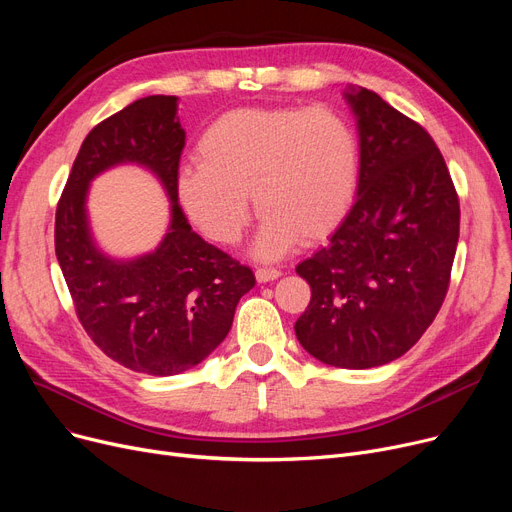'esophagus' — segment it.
I'll use <instances>...</instances> for the list:
<instances>
[{"label":"esophagus","mask_w":512,"mask_h":512,"mask_svg":"<svg viewBox=\"0 0 512 512\" xmlns=\"http://www.w3.org/2000/svg\"><path fill=\"white\" fill-rule=\"evenodd\" d=\"M255 276H257V282H272V280L280 278L282 272L276 270V267H259Z\"/></svg>","instance_id":"1"}]
</instances>
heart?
Returning <instances> with one entry per match:
<instances>
[{
    "mask_svg": "<svg viewBox=\"0 0 512 512\" xmlns=\"http://www.w3.org/2000/svg\"><path fill=\"white\" fill-rule=\"evenodd\" d=\"M199 166L182 170L178 197L218 245L245 234L253 197L263 215L255 255L278 259L332 234L353 205L359 139L332 107H238L213 120L197 143Z\"/></svg>",
    "mask_w": 512,
    "mask_h": 512,
    "instance_id": "1",
    "label": "heart"
}]
</instances>
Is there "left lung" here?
Here are the masks:
<instances>
[{
  "label": "left lung",
  "mask_w": 512,
  "mask_h": 512,
  "mask_svg": "<svg viewBox=\"0 0 512 512\" xmlns=\"http://www.w3.org/2000/svg\"><path fill=\"white\" fill-rule=\"evenodd\" d=\"M359 128L357 201L326 247L297 265L311 301L294 324L317 361L369 369L405 355L448 292L461 207L427 130L378 93H344Z\"/></svg>",
  "instance_id": "obj_1"
}]
</instances>
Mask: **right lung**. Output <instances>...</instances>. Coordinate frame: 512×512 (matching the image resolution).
Listing matches in <instances>:
<instances>
[{"label":"right lung","mask_w":512,"mask_h":512,"mask_svg":"<svg viewBox=\"0 0 512 512\" xmlns=\"http://www.w3.org/2000/svg\"><path fill=\"white\" fill-rule=\"evenodd\" d=\"M178 97L149 95L99 122L80 145L56 209V257L85 332L116 363L149 375L199 365L232 328L251 267L193 232L178 203L184 130ZM118 163H139L165 184L171 228L160 247L120 262L94 245L86 218L90 180Z\"/></svg>","instance_id":"add662e5"}]
</instances>
